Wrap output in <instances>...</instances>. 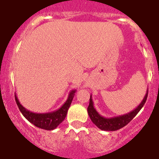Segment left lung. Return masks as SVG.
Here are the masks:
<instances>
[{
	"label": "left lung",
	"mask_w": 159,
	"mask_h": 159,
	"mask_svg": "<svg viewBox=\"0 0 159 159\" xmlns=\"http://www.w3.org/2000/svg\"><path fill=\"white\" fill-rule=\"evenodd\" d=\"M147 95H148V90H147V94L143 98V101L140 102V104L132 111L129 112L127 114H125L123 116H116V117L112 118H105L100 116L97 111L95 110V108L94 107L93 101H92V95L90 97V102L89 106L88 107V113L89 115V117L92 123L96 126L97 127H99L100 130H107V131H114V130H117L119 129L122 128V127H125L126 125L128 124L132 119L135 117L139 111L141 110L142 107L144 106L146 101L147 99Z\"/></svg>",
	"instance_id": "obj_1"
}]
</instances>
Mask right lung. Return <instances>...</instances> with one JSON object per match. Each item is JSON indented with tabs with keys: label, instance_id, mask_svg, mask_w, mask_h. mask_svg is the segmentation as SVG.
<instances>
[{
	"label": "right lung",
	"instance_id": "add662e5",
	"mask_svg": "<svg viewBox=\"0 0 159 159\" xmlns=\"http://www.w3.org/2000/svg\"><path fill=\"white\" fill-rule=\"evenodd\" d=\"M75 92H76V90H72L70 92L66 102L63 104V106H61V107L59 108L58 110L48 112V113H34V112L30 111L20 103L16 95H15V99H16V104H17L20 111L22 115L25 116V119H28L31 123L39 128L52 130L57 128L64 120L66 116H67L68 108L70 107V105L72 102L73 97L75 95Z\"/></svg>",
	"mask_w": 159,
	"mask_h": 159
}]
</instances>
